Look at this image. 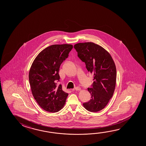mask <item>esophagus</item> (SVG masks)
<instances>
[{
  "mask_svg": "<svg viewBox=\"0 0 146 146\" xmlns=\"http://www.w3.org/2000/svg\"><path fill=\"white\" fill-rule=\"evenodd\" d=\"M74 90H75V91H80V90H81V88H79V87H76V88H74Z\"/></svg>",
  "mask_w": 146,
  "mask_h": 146,
  "instance_id": "obj_1",
  "label": "esophagus"
}]
</instances>
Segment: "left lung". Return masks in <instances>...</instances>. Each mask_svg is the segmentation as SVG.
Instances as JSON below:
<instances>
[{
    "mask_svg": "<svg viewBox=\"0 0 146 146\" xmlns=\"http://www.w3.org/2000/svg\"><path fill=\"white\" fill-rule=\"evenodd\" d=\"M74 47L88 71L93 75L92 88H88L91 100L83 105L89 111L97 112L105 108L114 93L117 77L115 62L106 50L95 43H77Z\"/></svg>",
    "mask_w": 146,
    "mask_h": 146,
    "instance_id": "left-lung-1",
    "label": "left lung"
}]
</instances>
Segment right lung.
Wrapping results in <instances>:
<instances>
[{
	"label": "right lung",
	"mask_w": 146,
	"mask_h": 146,
	"mask_svg": "<svg viewBox=\"0 0 146 146\" xmlns=\"http://www.w3.org/2000/svg\"><path fill=\"white\" fill-rule=\"evenodd\" d=\"M73 48L70 44L53 45L39 53L29 73L31 92L38 105L50 112L60 111L65 105L68 94L62 91L60 81V66Z\"/></svg>",
	"instance_id": "obj_1"
}]
</instances>
